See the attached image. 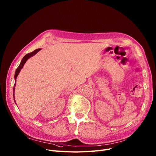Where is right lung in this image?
<instances>
[{
	"instance_id": "add662e5",
	"label": "right lung",
	"mask_w": 156,
	"mask_h": 156,
	"mask_svg": "<svg viewBox=\"0 0 156 156\" xmlns=\"http://www.w3.org/2000/svg\"><path fill=\"white\" fill-rule=\"evenodd\" d=\"M41 50V48H38L37 50H35L34 51L30 53H28L27 55H25L23 58H22V60H21V62L19 65V66H18V68L16 69V73H15V76H14V80H15V84H14V86H13V99H14V102H15V103L16 104V100H15V95H14V92H15V87H16V79L17 78V76L19 75L20 72L21 71V69H22L23 66H24L25 63H26V62L27 61V60L30 58V57H32V56H33L34 55H35L36 53H37L40 50ZM17 105V104H16Z\"/></svg>"
}]
</instances>
